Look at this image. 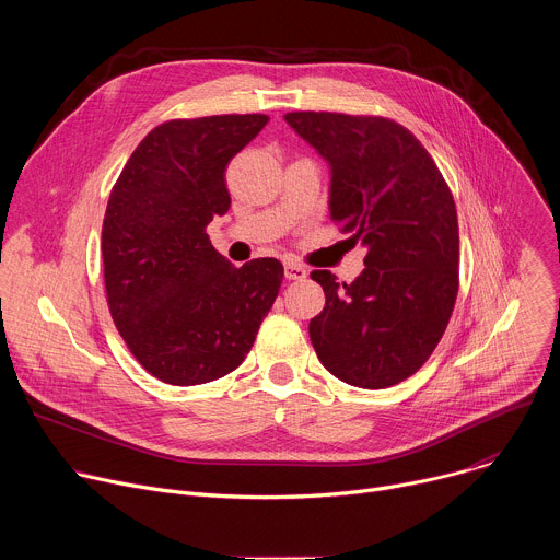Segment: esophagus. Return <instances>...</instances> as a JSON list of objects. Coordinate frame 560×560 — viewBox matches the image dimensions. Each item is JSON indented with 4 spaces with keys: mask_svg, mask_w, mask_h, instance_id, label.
Instances as JSON below:
<instances>
[{
    "mask_svg": "<svg viewBox=\"0 0 560 560\" xmlns=\"http://www.w3.org/2000/svg\"><path fill=\"white\" fill-rule=\"evenodd\" d=\"M283 268H285V279L290 281H303L307 277V270L294 261H285Z\"/></svg>",
    "mask_w": 560,
    "mask_h": 560,
    "instance_id": "34e87169",
    "label": "esophagus"
}]
</instances>
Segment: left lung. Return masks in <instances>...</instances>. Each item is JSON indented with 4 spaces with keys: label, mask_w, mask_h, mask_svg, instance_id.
I'll use <instances>...</instances> for the list:
<instances>
[{
    "label": "left lung",
    "mask_w": 560,
    "mask_h": 560,
    "mask_svg": "<svg viewBox=\"0 0 560 560\" xmlns=\"http://www.w3.org/2000/svg\"><path fill=\"white\" fill-rule=\"evenodd\" d=\"M330 164V217L368 248L352 283L310 277L326 307L310 341L337 378L381 389L412 376L439 346L458 292L454 197L430 152L401 124L372 115L288 113Z\"/></svg>",
    "instance_id": "obj_1"
}]
</instances>
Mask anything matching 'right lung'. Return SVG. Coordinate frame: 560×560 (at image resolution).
<instances>
[{"mask_svg":"<svg viewBox=\"0 0 560 560\" xmlns=\"http://www.w3.org/2000/svg\"><path fill=\"white\" fill-rule=\"evenodd\" d=\"M268 121L171 119L141 139L113 186L102 228L108 307L132 357L159 381L199 385L236 370L279 294L281 261L234 268L206 234L230 208V159Z\"/></svg>","mask_w":560,"mask_h":560,"instance_id":"1","label":"right lung"}]
</instances>
